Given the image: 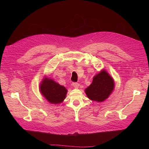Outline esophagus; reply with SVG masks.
<instances>
[{
	"instance_id": "34e87169",
	"label": "esophagus",
	"mask_w": 149,
	"mask_h": 149,
	"mask_svg": "<svg viewBox=\"0 0 149 149\" xmlns=\"http://www.w3.org/2000/svg\"><path fill=\"white\" fill-rule=\"evenodd\" d=\"M73 87L74 88H79V83H73Z\"/></svg>"
}]
</instances>
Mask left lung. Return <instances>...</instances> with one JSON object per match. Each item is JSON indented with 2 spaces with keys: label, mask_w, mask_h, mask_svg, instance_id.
Returning a JSON list of instances; mask_svg holds the SVG:
<instances>
[{
  "label": "left lung",
  "mask_w": 149,
  "mask_h": 149,
  "mask_svg": "<svg viewBox=\"0 0 149 149\" xmlns=\"http://www.w3.org/2000/svg\"><path fill=\"white\" fill-rule=\"evenodd\" d=\"M114 88V80L104 70L93 78V82L85 89L89 99L97 102H102L107 99Z\"/></svg>",
  "instance_id": "1"
}]
</instances>
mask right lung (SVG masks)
I'll return each mask as SVG.
<instances>
[{
  "label": "right lung",
  "instance_id": "1",
  "mask_svg": "<svg viewBox=\"0 0 149 149\" xmlns=\"http://www.w3.org/2000/svg\"><path fill=\"white\" fill-rule=\"evenodd\" d=\"M40 87L42 95L52 104H59L65 99L66 89L51 79H43Z\"/></svg>",
  "mask_w": 149,
  "mask_h": 149
}]
</instances>
